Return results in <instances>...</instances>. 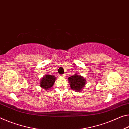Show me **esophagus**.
Segmentation results:
<instances>
[{"label":"esophagus","mask_w":129,"mask_h":129,"mask_svg":"<svg viewBox=\"0 0 129 129\" xmlns=\"http://www.w3.org/2000/svg\"><path fill=\"white\" fill-rule=\"evenodd\" d=\"M66 76V75H65V73H64V74L61 75V76H63V77H64V76Z\"/></svg>","instance_id":"esophagus-1"}]
</instances>
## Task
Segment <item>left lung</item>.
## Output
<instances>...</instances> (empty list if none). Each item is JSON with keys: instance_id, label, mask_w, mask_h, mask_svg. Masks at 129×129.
Segmentation results:
<instances>
[{"instance_id": "left-lung-1", "label": "left lung", "mask_w": 129, "mask_h": 129, "mask_svg": "<svg viewBox=\"0 0 129 129\" xmlns=\"http://www.w3.org/2000/svg\"><path fill=\"white\" fill-rule=\"evenodd\" d=\"M85 79L80 75L75 74L68 78V81L71 89L76 91H80L84 87Z\"/></svg>"}]
</instances>
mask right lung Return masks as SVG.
Here are the masks:
<instances>
[{
	"label": "right lung",
	"instance_id": "obj_1",
	"mask_svg": "<svg viewBox=\"0 0 129 129\" xmlns=\"http://www.w3.org/2000/svg\"><path fill=\"white\" fill-rule=\"evenodd\" d=\"M56 79V77H54V76L46 75L41 80L40 86L48 90L53 85Z\"/></svg>",
	"mask_w": 129,
	"mask_h": 129
}]
</instances>
